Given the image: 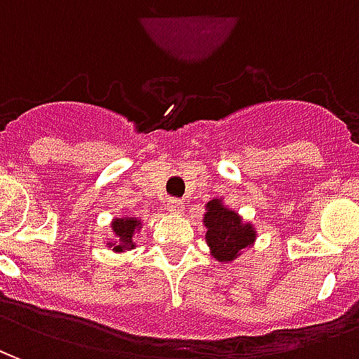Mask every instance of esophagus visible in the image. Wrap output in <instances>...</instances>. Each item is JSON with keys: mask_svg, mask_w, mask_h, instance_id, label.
I'll use <instances>...</instances> for the list:
<instances>
[{"mask_svg": "<svg viewBox=\"0 0 359 359\" xmlns=\"http://www.w3.org/2000/svg\"><path fill=\"white\" fill-rule=\"evenodd\" d=\"M165 208L169 213H182V202L177 200V198H169L167 203H165Z\"/></svg>", "mask_w": 359, "mask_h": 359, "instance_id": "34e87169", "label": "esophagus"}]
</instances>
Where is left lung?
<instances>
[{
	"instance_id": "obj_1",
	"label": "left lung",
	"mask_w": 359,
	"mask_h": 359,
	"mask_svg": "<svg viewBox=\"0 0 359 359\" xmlns=\"http://www.w3.org/2000/svg\"><path fill=\"white\" fill-rule=\"evenodd\" d=\"M205 242L211 250V256L229 264L241 256L244 248H248L256 241V231L250 223H244L236 211L229 210L221 200L213 198L205 203Z\"/></svg>"
}]
</instances>
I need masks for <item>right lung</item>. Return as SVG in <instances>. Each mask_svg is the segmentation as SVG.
I'll use <instances>...</instances> for the list:
<instances>
[{"label": "right lung", "mask_w": 359, "mask_h": 359, "mask_svg": "<svg viewBox=\"0 0 359 359\" xmlns=\"http://www.w3.org/2000/svg\"><path fill=\"white\" fill-rule=\"evenodd\" d=\"M111 229L115 234V241L109 242V248L113 252H125V250H133L134 244L133 236L136 231H140V221L136 217H121L111 221Z\"/></svg>", "instance_id": "1"}]
</instances>
